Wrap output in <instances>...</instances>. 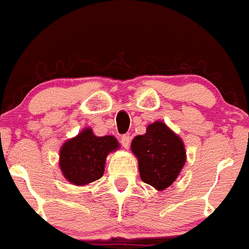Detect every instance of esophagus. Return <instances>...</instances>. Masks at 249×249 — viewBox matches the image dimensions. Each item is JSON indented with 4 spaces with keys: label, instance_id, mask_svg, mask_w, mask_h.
<instances>
[{
    "label": "esophagus",
    "instance_id": "obj_1",
    "mask_svg": "<svg viewBox=\"0 0 249 249\" xmlns=\"http://www.w3.org/2000/svg\"><path fill=\"white\" fill-rule=\"evenodd\" d=\"M120 142H122V145H123V147H124V149H129V146H130V136L129 135L122 136V139H120Z\"/></svg>",
    "mask_w": 249,
    "mask_h": 249
}]
</instances>
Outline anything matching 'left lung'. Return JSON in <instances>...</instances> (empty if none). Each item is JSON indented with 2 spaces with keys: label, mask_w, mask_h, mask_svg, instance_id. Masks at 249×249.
Instances as JSON below:
<instances>
[{
  "label": "left lung",
  "mask_w": 249,
  "mask_h": 249,
  "mask_svg": "<svg viewBox=\"0 0 249 249\" xmlns=\"http://www.w3.org/2000/svg\"><path fill=\"white\" fill-rule=\"evenodd\" d=\"M131 152L138 159L141 180L158 191L176 181L186 162L182 139L160 120L147 125L144 135L133 139Z\"/></svg>",
  "instance_id": "obj_1"
}]
</instances>
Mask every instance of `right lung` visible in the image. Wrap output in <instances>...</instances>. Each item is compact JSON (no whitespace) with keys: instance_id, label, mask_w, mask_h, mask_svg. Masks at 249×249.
Listing matches in <instances>:
<instances>
[{"instance_id":"obj_1","label":"right lung","mask_w":249,"mask_h":249,"mask_svg":"<svg viewBox=\"0 0 249 249\" xmlns=\"http://www.w3.org/2000/svg\"><path fill=\"white\" fill-rule=\"evenodd\" d=\"M119 147L115 136H97L91 127H84L60 146L59 169L67 181L86 186L102 178L107 156Z\"/></svg>"}]
</instances>
